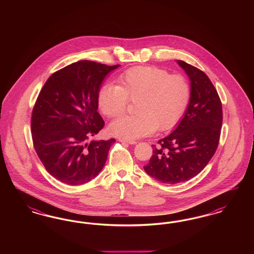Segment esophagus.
<instances>
[{
    "instance_id": "34e87169",
    "label": "esophagus",
    "mask_w": 254,
    "mask_h": 254,
    "mask_svg": "<svg viewBox=\"0 0 254 254\" xmlns=\"http://www.w3.org/2000/svg\"><path fill=\"white\" fill-rule=\"evenodd\" d=\"M119 141H120L121 143L128 144V145H136V144H137V142H136V141H132V140H126V139H122V138L119 139Z\"/></svg>"
}]
</instances>
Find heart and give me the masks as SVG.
Here are the masks:
<instances>
[{
    "label": "heart",
    "mask_w": 254,
    "mask_h": 254,
    "mask_svg": "<svg viewBox=\"0 0 254 254\" xmlns=\"http://www.w3.org/2000/svg\"><path fill=\"white\" fill-rule=\"evenodd\" d=\"M118 85L104 84L97 93V105L108 117H117L125 111L127 99L135 101L134 115L112 122L110 132L127 140L168 130L180 120L188 107L190 87L181 75L155 66H136L117 78Z\"/></svg>",
    "instance_id": "obj_1"
}]
</instances>
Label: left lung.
Masks as SVG:
<instances>
[{
    "instance_id": "1",
    "label": "left lung",
    "mask_w": 254,
    "mask_h": 254,
    "mask_svg": "<svg viewBox=\"0 0 254 254\" xmlns=\"http://www.w3.org/2000/svg\"><path fill=\"white\" fill-rule=\"evenodd\" d=\"M190 81V97L175 129L153 146L145 172L164 184L188 181L200 173L214 155L223 122L217 91L202 70L177 60Z\"/></svg>"
}]
</instances>
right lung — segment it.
<instances>
[{"mask_svg": "<svg viewBox=\"0 0 254 254\" xmlns=\"http://www.w3.org/2000/svg\"><path fill=\"white\" fill-rule=\"evenodd\" d=\"M120 64L79 61L53 73L32 111L31 133L37 155L57 180L72 186L94 179L115 139L92 140L105 122L97 112V93Z\"/></svg>", "mask_w": 254, "mask_h": 254, "instance_id": "add662e5", "label": "right lung"}]
</instances>
